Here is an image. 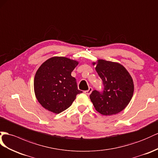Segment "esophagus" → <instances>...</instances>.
<instances>
[{
    "instance_id": "1",
    "label": "esophagus",
    "mask_w": 158,
    "mask_h": 158,
    "mask_svg": "<svg viewBox=\"0 0 158 158\" xmlns=\"http://www.w3.org/2000/svg\"><path fill=\"white\" fill-rule=\"evenodd\" d=\"M92 90H93L92 88H91V87H89V89H88V90H86V91H85L84 93H85V94H87V95H89V94H91V93Z\"/></svg>"
}]
</instances>
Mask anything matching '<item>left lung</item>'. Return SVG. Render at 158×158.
Masks as SVG:
<instances>
[{"mask_svg": "<svg viewBox=\"0 0 158 158\" xmlns=\"http://www.w3.org/2000/svg\"><path fill=\"white\" fill-rule=\"evenodd\" d=\"M95 70L102 80L103 89L102 91H92L91 102L101 114H118L126 107L133 94L131 75L121 64L103 59L98 60Z\"/></svg>", "mask_w": 158, "mask_h": 158, "instance_id": "8db88e82", "label": "left lung"}]
</instances>
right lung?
Instances as JSON below:
<instances>
[{
  "label": "right lung",
  "instance_id": "1",
  "mask_svg": "<svg viewBox=\"0 0 158 158\" xmlns=\"http://www.w3.org/2000/svg\"><path fill=\"white\" fill-rule=\"evenodd\" d=\"M78 64L76 60L54 56L39 68L34 79L36 98L46 110L60 114L69 107L77 94V81L71 72Z\"/></svg>",
  "mask_w": 158,
  "mask_h": 158
}]
</instances>
